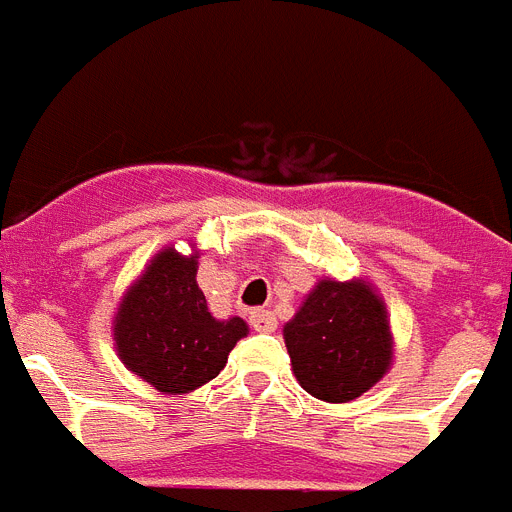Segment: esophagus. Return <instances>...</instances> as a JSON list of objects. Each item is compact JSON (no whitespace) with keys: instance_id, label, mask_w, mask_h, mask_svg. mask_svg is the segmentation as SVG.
Returning a JSON list of instances; mask_svg holds the SVG:
<instances>
[{"instance_id":"1","label":"esophagus","mask_w":512,"mask_h":512,"mask_svg":"<svg viewBox=\"0 0 512 512\" xmlns=\"http://www.w3.org/2000/svg\"><path fill=\"white\" fill-rule=\"evenodd\" d=\"M249 322H252V328H255L257 333H273V330L278 328L276 315L268 312V309H252V312H249Z\"/></svg>"}]
</instances>
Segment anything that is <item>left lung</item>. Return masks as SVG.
<instances>
[{"mask_svg":"<svg viewBox=\"0 0 512 512\" xmlns=\"http://www.w3.org/2000/svg\"><path fill=\"white\" fill-rule=\"evenodd\" d=\"M296 380L320 401L349 403L393 362L385 302L367 281L322 278L283 325Z\"/></svg>","mask_w":512,"mask_h":512,"instance_id":"1","label":"left lung"}]
</instances>
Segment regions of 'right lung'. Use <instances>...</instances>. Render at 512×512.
<instances>
[{"instance_id": "right-lung-1", "label": "right lung", "mask_w": 512, "mask_h": 512, "mask_svg": "<svg viewBox=\"0 0 512 512\" xmlns=\"http://www.w3.org/2000/svg\"><path fill=\"white\" fill-rule=\"evenodd\" d=\"M244 336L242 317L210 315L197 286V255L184 257L174 247L150 260L114 317V341L124 367L169 395L190 393L213 380Z\"/></svg>"}]
</instances>
